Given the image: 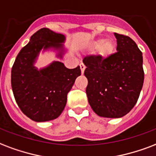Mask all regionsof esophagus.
<instances>
[{"instance_id": "obj_1", "label": "esophagus", "mask_w": 156, "mask_h": 156, "mask_svg": "<svg viewBox=\"0 0 156 156\" xmlns=\"http://www.w3.org/2000/svg\"><path fill=\"white\" fill-rule=\"evenodd\" d=\"M80 69H81V72H82V73H84V70H85L86 67H85V65H83V64H80Z\"/></svg>"}]
</instances>
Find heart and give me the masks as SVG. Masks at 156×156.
<instances>
[{"label":"heart","instance_id":"b5f03b06","mask_svg":"<svg viewBox=\"0 0 156 156\" xmlns=\"http://www.w3.org/2000/svg\"><path fill=\"white\" fill-rule=\"evenodd\" d=\"M89 47L91 48H98L97 55L102 60H105L112 56L116 51V42L112 39H97L96 41H91Z\"/></svg>","mask_w":156,"mask_h":156}]
</instances>
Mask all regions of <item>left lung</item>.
<instances>
[{
	"label": "left lung",
	"instance_id": "8db88e82",
	"mask_svg": "<svg viewBox=\"0 0 156 156\" xmlns=\"http://www.w3.org/2000/svg\"><path fill=\"white\" fill-rule=\"evenodd\" d=\"M117 52L105 60L83 59L88 81L87 96L91 109L103 118H121L138 100L144 82L142 53L129 37L115 33Z\"/></svg>",
	"mask_w": 156,
	"mask_h": 156
}]
</instances>
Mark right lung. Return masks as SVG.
<instances>
[{
	"label": "right lung",
	"mask_w": 156,
	"mask_h": 156,
	"mask_svg": "<svg viewBox=\"0 0 156 156\" xmlns=\"http://www.w3.org/2000/svg\"><path fill=\"white\" fill-rule=\"evenodd\" d=\"M65 40L61 33L41 28L15 59L11 69L12 90L20 110L32 120L46 122L59 117L66 105L68 92L81 75L79 66L68 69L60 61L41 69L35 66L41 52L53 51L62 59L69 51L64 45Z\"/></svg>",
	"instance_id": "obj_1"
}]
</instances>
